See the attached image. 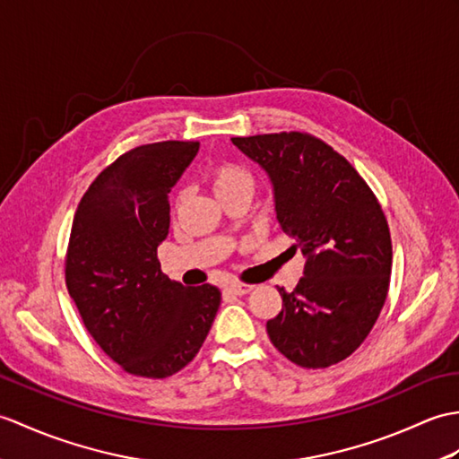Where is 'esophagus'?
I'll return each instance as SVG.
<instances>
[{
	"instance_id": "34e87169",
	"label": "esophagus",
	"mask_w": 459,
	"mask_h": 459,
	"mask_svg": "<svg viewBox=\"0 0 459 459\" xmlns=\"http://www.w3.org/2000/svg\"><path fill=\"white\" fill-rule=\"evenodd\" d=\"M227 291L229 293H232V295H247V293H250L252 291V285L250 283H229L227 285Z\"/></svg>"
}]
</instances>
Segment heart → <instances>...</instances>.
Listing matches in <instances>:
<instances>
[{
  "mask_svg": "<svg viewBox=\"0 0 459 459\" xmlns=\"http://www.w3.org/2000/svg\"><path fill=\"white\" fill-rule=\"evenodd\" d=\"M209 186L215 191V195L221 199L232 191L242 189V187H252V176L247 172V169L240 168L238 164L232 162H221L217 166H212L207 174ZM186 197V191H179L176 197V204H181Z\"/></svg>",
  "mask_w": 459,
  "mask_h": 459,
  "instance_id": "b5f03b06",
  "label": "heart"
}]
</instances>
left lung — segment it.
I'll list each match as a JSON object with an SVG mask.
<instances>
[{
    "label": "left lung",
    "mask_w": 459,
    "mask_h": 459,
    "mask_svg": "<svg viewBox=\"0 0 459 459\" xmlns=\"http://www.w3.org/2000/svg\"><path fill=\"white\" fill-rule=\"evenodd\" d=\"M273 184L281 230L305 254V272L265 323L293 364L316 369L346 359L374 328L389 291L391 234L374 191L348 160L308 133L234 136Z\"/></svg>",
    "instance_id": "1"
}]
</instances>
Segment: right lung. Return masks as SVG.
Listing matches in <instances>:
<instances>
[{
	"mask_svg": "<svg viewBox=\"0 0 459 459\" xmlns=\"http://www.w3.org/2000/svg\"><path fill=\"white\" fill-rule=\"evenodd\" d=\"M197 141L136 146L91 181L74 215L66 287L83 326L126 374L164 379L204 346L221 305L215 285L184 287L160 270L168 194Z\"/></svg>",
	"mask_w": 459,
	"mask_h": 459,
	"instance_id": "obj_1",
	"label": "right lung"
}]
</instances>
